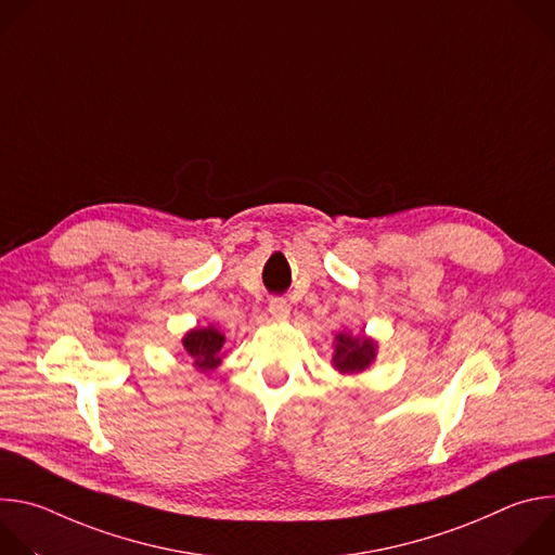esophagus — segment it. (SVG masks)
Returning a JSON list of instances; mask_svg holds the SVG:
<instances>
[{"label":"esophagus","mask_w":555,"mask_h":555,"mask_svg":"<svg viewBox=\"0 0 555 555\" xmlns=\"http://www.w3.org/2000/svg\"><path fill=\"white\" fill-rule=\"evenodd\" d=\"M268 309L272 313V319H276V321H283V319H287V315H289V305H287L285 298H272Z\"/></svg>","instance_id":"34e87169"}]
</instances>
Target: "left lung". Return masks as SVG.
<instances>
[{
    "mask_svg": "<svg viewBox=\"0 0 555 555\" xmlns=\"http://www.w3.org/2000/svg\"><path fill=\"white\" fill-rule=\"evenodd\" d=\"M377 345L375 340L366 336H351L349 332H343L334 340V358L332 364L340 373H360L371 366L375 360Z\"/></svg>",
    "mask_w": 555,
    "mask_h": 555,
    "instance_id": "8db88e82",
    "label": "left lung"
}]
</instances>
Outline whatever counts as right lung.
<instances>
[{"label": "right lung", "mask_w": 555, "mask_h": 555, "mask_svg": "<svg viewBox=\"0 0 555 555\" xmlns=\"http://www.w3.org/2000/svg\"><path fill=\"white\" fill-rule=\"evenodd\" d=\"M225 338L221 332H217L212 325L210 327H204V330H191L184 338H182V347L184 351L193 358V364L195 369L199 371H212L219 366L223 353H221V347H223Z\"/></svg>", "instance_id": "right-lung-1"}]
</instances>
